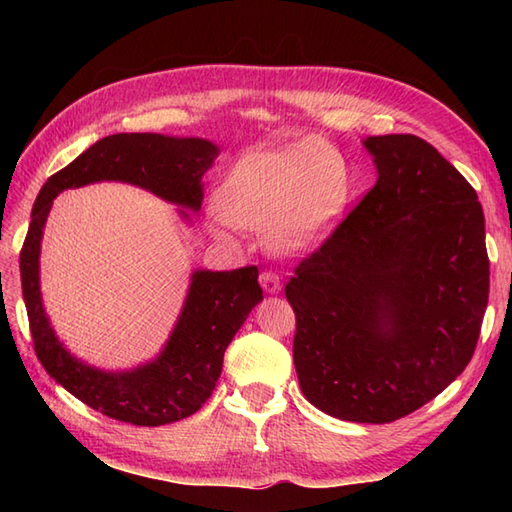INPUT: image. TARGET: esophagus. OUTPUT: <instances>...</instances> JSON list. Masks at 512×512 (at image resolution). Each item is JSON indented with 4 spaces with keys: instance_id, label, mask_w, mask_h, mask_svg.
Segmentation results:
<instances>
[{
    "instance_id": "34e87169",
    "label": "esophagus",
    "mask_w": 512,
    "mask_h": 512,
    "mask_svg": "<svg viewBox=\"0 0 512 512\" xmlns=\"http://www.w3.org/2000/svg\"><path fill=\"white\" fill-rule=\"evenodd\" d=\"M259 281H262V288L268 292V295H277L281 290V279L275 273H270V270L259 275Z\"/></svg>"
}]
</instances>
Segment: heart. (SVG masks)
<instances>
[{
  "mask_svg": "<svg viewBox=\"0 0 512 512\" xmlns=\"http://www.w3.org/2000/svg\"><path fill=\"white\" fill-rule=\"evenodd\" d=\"M350 162L323 140L253 149L235 160L215 189L209 226L215 237L239 228H264V244L277 257H306L339 228L350 206Z\"/></svg>",
  "mask_w": 512,
  "mask_h": 512,
  "instance_id": "obj_1",
  "label": "heart"
}]
</instances>
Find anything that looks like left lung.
<instances>
[{
    "label": "left lung",
    "instance_id": "left-lung-1",
    "mask_svg": "<svg viewBox=\"0 0 512 512\" xmlns=\"http://www.w3.org/2000/svg\"><path fill=\"white\" fill-rule=\"evenodd\" d=\"M378 180L286 284L292 358L314 407L385 424L469 365L488 303L484 211L436 147L369 136Z\"/></svg>",
    "mask_w": 512,
    "mask_h": 512
}]
</instances>
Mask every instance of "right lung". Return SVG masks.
<instances>
[{"mask_svg": "<svg viewBox=\"0 0 512 512\" xmlns=\"http://www.w3.org/2000/svg\"><path fill=\"white\" fill-rule=\"evenodd\" d=\"M220 147L206 138L162 134H114L85 149L68 167L43 184L24 248L19 255L35 352L43 369L85 405L103 416L138 427H160L198 411L213 394L222 374L228 343L259 301L257 266L237 270H193L184 306L169 339L154 361L123 372H107L68 352L43 308L39 257L43 226L52 200L65 189L94 182H127L180 206L182 220L191 222L202 206V176L213 167Z\"/></svg>", "mask_w": 512, "mask_h": 512, "instance_id": "obj_1", "label": "right lung"}]
</instances>
